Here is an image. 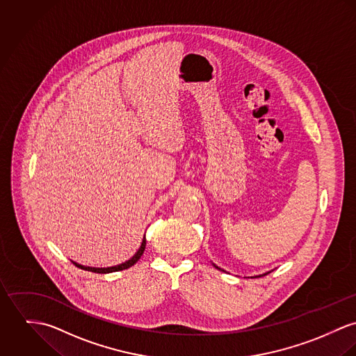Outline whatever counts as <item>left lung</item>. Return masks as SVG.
<instances>
[{
	"instance_id": "obj_1",
	"label": "left lung",
	"mask_w": 356,
	"mask_h": 356,
	"mask_svg": "<svg viewBox=\"0 0 356 356\" xmlns=\"http://www.w3.org/2000/svg\"><path fill=\"white\" fill-rule=\"evenodd\" d=\"M214 266H216V265H214ZM216 268H217V266H216ZM217 269H220V268H217Z\"/></svg>"
}]
</instances>
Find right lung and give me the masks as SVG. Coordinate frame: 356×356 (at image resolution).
<instances>
[{"label":"right lung","mask_w":356,"mask_h":356,"mask_svg":"<svg viewBox=\"0 0 356 356\" xmlns=\"http://www.w3.org/2000/svg\"><path fill=\"white\" fill-rule=\"evenodd\" d=\"M145 248H146V237H143V240H142V244H140L139 250L135 252V255H134L131 259L125 261L124 264L116 265V266H111V268H90V266H83V265H79V264H76V262H74V261H72V262H74V265H75V266H78V268L83 269V270H87V272H92V273H113V272H119V270L128 269V268H131L132 265H135V264L140 259V257L143 255Z\"/></svg>","instance_id":"obj_1"}]
</instances>
